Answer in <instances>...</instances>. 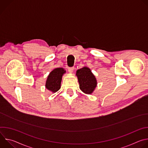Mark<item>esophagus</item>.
Instances as JSON below:
<instances>
[{
  "mask_svg": "<svg viewBox=\"0 0 148 148\" xmlns=\"http://www.w3.org/2000/svg\"><path fill=\"white\" fill-rule=\"evenodd\" d=\"M68 71L70 73H73V71H74V67H69L68 68Z\"/></svg>",
  "mask_w": 148,
  "mask_h": 148,
  "instance_id": "obj_1",
  "label": "esophagus"
}]
</instances>
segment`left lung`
<instances>
[{
    "label": "left lung",
    "instance_id": "left-lung-1",
    "mask_svg": "<svg viewBox=\"0 0 148 148\" xmlns=\"http://www.w3.org/2000/svg\"><path fill=\"white\" fill-rule=\"evenodd\" d=\"M79 89L86 94H91L97 86V80L91 69L84 67L76 72Z\"/></svg>",
    "mask_w": 148,
    "mask_h": 148
}]
</instances>
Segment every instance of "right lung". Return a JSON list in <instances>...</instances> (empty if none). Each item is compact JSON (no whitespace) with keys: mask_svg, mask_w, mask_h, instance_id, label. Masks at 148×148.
<instances>
[{"mask_svg":"<svg viewBox=\"0 0 148 148\" xmlns=\"http://www.w3.org/2000/svg\"><path fill=\"white\" fill-rule=\"evenodd\" d=\"M66 73V71L63 68L54 69L50 73L47 78L45 87L52 93L58 91L61 88L62 75Z\"/></svg>","mask_w":148,"mask_h":148,"instance_id":"obj_1","label":"right lung"}]
</instances>
